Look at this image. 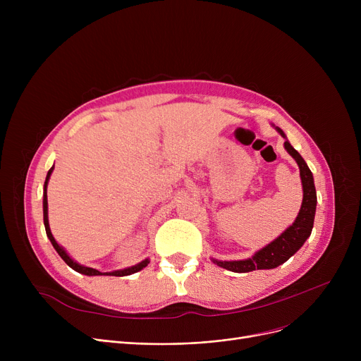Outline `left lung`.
<instances>
[{
  "mask_svg": "<svg viewBox=\"0 0 361 361\" xmlns=\"http://www.w3.org/2000/svg\"><path fill=\"white\" fill-rule=\"evenodd\" d=\"M276 130L283 139H287L281 128L276 127ZM283 146H286L288 154L295 159L300 168V177L302 184V203L295 221L278 238H275L268 245H264L262 250L256 252L249 259L230 260V262L212 259L214 263H216L218 267L228 269L231 272H237V274L252 272L256 269H274L279 267V264L286 263L294 253H297V250L310 237L314 214H316V203H317L313 174L309 169L306 161L301 158V155L290 145L288 140L283 142Z\"/></svg>",
  "mask_w": 361,
  "mask_h": 361,
  "instance_id": "1",
  "label": "left lung"
}]
</instances>
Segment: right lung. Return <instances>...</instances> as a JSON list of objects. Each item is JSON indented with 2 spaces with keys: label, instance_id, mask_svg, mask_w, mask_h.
Returning <instances> with one entry per match:
<instances>
[{
  "label": "right lung",
  "instance_id": "add662e5",
  "mask_svg": "<svg viewBox=\"0 0 361 361\" xmlns=\"http://www.w3.org/2000/svg\"><path fill=\"white\" fill-rule=\"evenodd\" d=\"M52 169H54V166L48 171V174H47V180H45V184H44V224H45V231H47V235H48V238H49V241L52 243V245H54V249L56 250V253H59L60 256H61V259L68 264V267L71 268V269H74L75 272H79V274H83V275H87V276H94V275H112V276H126V275H131V274H136V272H139V271H142L143 268H146L147 267V263H149V259H145V260H142L140 263H137V264H135V267H131V268H126V269H120V271H114V272H105V274H102V272H99V271H97V269H93V268H87V267H83V264H80V263H78V262H74L68 255H67V252L61 247V245L55 241V238H54V235H52V233H51V230H49V222H48V200H47V185H48V181H49V177H51V174H52Z\"/></svg>",
  "mask_w": 361,
  "mask_h": 361
}]
</instances>
